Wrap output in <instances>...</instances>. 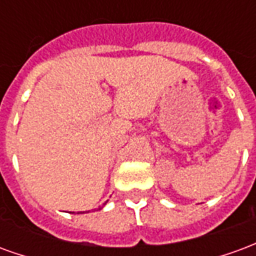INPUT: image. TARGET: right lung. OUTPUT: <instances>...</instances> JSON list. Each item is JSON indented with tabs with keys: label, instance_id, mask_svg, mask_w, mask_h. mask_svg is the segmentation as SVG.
Listing matches in <instances>:
<instances>
[{
	"label": "right lung",
	"instance_id": "1",
	"mask_svg": "<svg viewBox=\"0 0 256 256\" xmlns=\"http://www.w3.org/2000/svg\"><path fill=\"white\" fill-rule=\"evenodd\" d=\"M104 204H106V203H104ZM98 208H100V210H101V208H102V207H98ZM78 214H79V212H78ZM80 214H82V212H80Z\"/></svg>",
	"mask_w": 256,
	"mask_h": 256
}]
</instances>
